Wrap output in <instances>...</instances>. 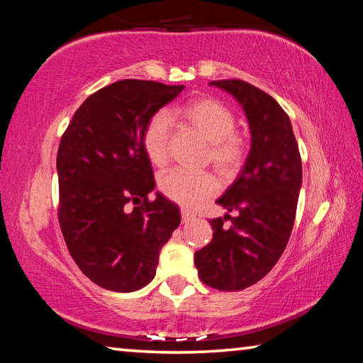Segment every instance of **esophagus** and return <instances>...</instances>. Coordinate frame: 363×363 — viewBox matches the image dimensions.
<instances>
[{"instance_id":"1","label":"esophagus","mask_w":363,"mask_h":363,"mask_svg":"<svg viewBox=\"0 0 363 363\" xmlns=\"http://www.w3.org/2000/svg\"><path fill=\"white\" fill-rule=\"evenodd\" d=\"M181 218H182V223H190V220L195 219V213L189 210H181Z\"/></svg>"}]
</instances>
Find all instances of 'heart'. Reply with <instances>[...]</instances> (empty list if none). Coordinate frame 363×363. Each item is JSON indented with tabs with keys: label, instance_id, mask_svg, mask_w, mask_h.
<instances>
[{
	"label": "heart",
	"instance_id": "obj_1",
	"mask_svg": "<svg viewBox=\"0 0 363 363\" xmlns=\"http://www.w3.org/2000/svg\"><path fill=\"white\" fill-rule=\"evenodd\" d=\"M179 116L199 133L210 147L206 160L220 176L229 177L242 168L248 155V143L235 131L237 118L223 102L201 97L179 110ZM143 149L155 167H164L171 155V118L157 112L143 131ZM158 189L168 200L184 208H196L216 194L218 181L210 173L173 169L158 179Z\"/></svg>",
	"mask_w": 363,
	"mask_h": 363
}]
</instances>
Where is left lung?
Here are the masks:
<instances>
[{
  "mask_svg": "<svg viewBox=\"0 0 363 363\" xmlns=\"http://www.w3.org/2000/svg\"><path fill=\"white\" fill-rule=\"evenodd\" d=\"M211 86L230 93L245 110L251 149L237 179L216 201L232 218L211 219V242L195 251L205 285L238 291L266 277L290 240L303 167L291 121L279 102L242 79H218ZM229 218L230 226L223 223Z\"/></svg>",
  "mask_w": 363,
  "mask_h": 363,
  "instance_id": "obj_1",
  "label": "left lung"
}]
</instances>
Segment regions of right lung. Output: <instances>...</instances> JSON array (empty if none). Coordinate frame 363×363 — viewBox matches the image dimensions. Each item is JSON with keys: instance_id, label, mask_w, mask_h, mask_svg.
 Masks as SVG:
<instances>
[{"instance_id": "add662e5", "label": "right lung", "mask_w": 363, "mask_h": 363, "mask_svg": "<svg viewBox=\"0 0 363 363\" xmlns=\"http://www.w3.org/2000/svg\"><path fill=\"white\" fill-rule=\"evenodd\" d=\"M184 88L120 79L91 94L60 139V230L79 270L106 290L150 284L160 251L181 223L173 201L158 192L149 200L155 179L143 131Z\"/></svg>"}]
</instances>
